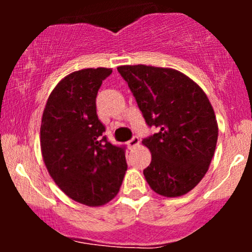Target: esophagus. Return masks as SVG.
Instances as JSON below:
<instances>
[{
  "label": "esophagus",
  "mask_w": 252,
  "mask_h": 252,
  "mask_svg": "<svg viewBox=\"0 0 252 252\" xmlns=\"http://www.w3.org/2000/svg\"><path fill=\"white\" fill-rule=\"evenodd\" d=\"M138 143H140V138H138L137 136H134V137L128 142V147L129 148H134V147L138 146Z\"/></svg>",
  "instance_id": "1"
}]
</instances>
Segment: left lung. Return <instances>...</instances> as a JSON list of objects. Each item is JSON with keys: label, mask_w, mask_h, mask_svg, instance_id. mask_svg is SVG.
<instances>
[{"label": "left lung", "mask_w": 252, "mask_h": 252, "mask_svg": "<svg viewBox=\"0 0 252 252\" xmlns=\"http://www.w3.org/2000/svg\"><path fill=\"white\" fill-rule=\"evenodd\" d=\"M149 126L142 143L152 153L143 170L150 189L175 198L192 190L209 170L218 123L206 94L180 71L147 65L118 66Z\"/></svg>", "instance_id": "8db88e82"}]
</instances>
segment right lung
<instances>
[{"label":"right lung","mask_w":252,"mask_h":252,"mask_svg":"<svg viewBox=\"0 0 252 252\" xmlns=\"http://www.w3.org/2000/svg\"><path fill=\"white\" fill-rule=\"evenodd\" d=\"M112 68H84L63 78L43 109L40 146L43 162L60 189L86 206L115 198L128 164L124 148L106 140L96 97Z\"/></svg>","instance_id":"right-lung-1"}]
</instances>
